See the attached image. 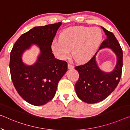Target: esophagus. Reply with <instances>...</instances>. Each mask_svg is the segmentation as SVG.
I'll return each instance as SVG.
<instances>
[{"mask_svg": "<svg viewBox=\"0 0 130 130\" xmlns=\"http://www.w3.org/2000/svg\"><path fill=\"white\" fill-rule=\"evenodd\" d=\"M68 68L69 69H72L74 68V66L71 64V63H68Z\"/></svg>", "mask_w": 130, "mask_h": 130, "instance_id": "1", "label": "esophagus"}]
</instances>
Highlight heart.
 Segmentation results:
<instances>
[{
  "instance_id": "b5f03b06",
  "label": "heart",
  "mask_w": 130,
  "mask_h": 130,
  "mask_svg": "<svg viewBox=\"0 0 130 130\" xmlns=\"http://www.w3.org/2000/svg\"><path fill=\"white\" fill-rule=\"evenodd\" d=\"M61 40L55 39L51 44L54 54L59 59H65L71 55L79 62L89 61L96 53L102 40L100 28L72 26L61 33Z\"/></svg>"
}]
</instances>
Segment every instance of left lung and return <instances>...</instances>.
<instances>
[{
  "instance_id": "8db88e82",
  "label": "left lung",
  "mask_w": 130,
  "mask_h": 130,
  "mask_svg": "<svg viewBox=\"0 0 130 130\" xmlns=\"http://www.w3.org/2000/svg\"><path fill=\"white\" fill-rule=\"evenodd\" d=\"M106 39L101 45L99 50L110 48L116 55V64L110 72L100 68L96 61L98 51L91 60L85 64L77 66L75 69L79 74V79L75 84L76 94L80 100L88 104L102 101L106 99L118 85L123 67V51L118 41L113 33L101 26Z\"/></svg>"
}]
</instances>
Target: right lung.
Returning <instances> with one entry per match:
<instances>
[{"label":"right lung","mask_w":130,"mask_h":130,"mask_svg":"<svg viewBox=\"0 0 130 130\" xmlns=\"http://www.w3.org/2000/svg\"><path fill=\"white\" fill-rule=\"evenodd\" d=\"M61 22L35 26L22 34L10 53V69L16 90L24 100L35 106L46 104L54 98L58 84L68 70V63L55 58L51 44ZM33 45L40 49L35 63L25 64L22 55Z\"/></svg>","instance_id":"1"}]
</instances>
